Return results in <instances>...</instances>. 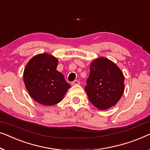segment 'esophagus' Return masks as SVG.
Masks as SVG:
<instances>
[{
    "mask_svg": "<svg viewBox=\"0 0 150 150\" xmlns=\"http://www.w3.org/2000/svg\"><path fill=\"white\" fill-rule=\"evenodd\" d=\"M80 82L78 81V80H75V81H73L72 82V85H79Z\"/></svg>",
    "mask_w": 150,
    "mask_h": 150,
    "instance_id": "esophagus-1",
    "label": "esophagus"
}]
</instances>
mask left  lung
I'll return each instance as SVG.
<instances>
[{"mask_svg":"<svg viewBox=\"0 0 150 150\" xmlns=\"http://www.w3.org/2000/svg\"><path fill=\"white\" fill-rule=\"evenodd\" d=\"M85 91L89 100L100 110L108 109L116 104L124 90V77L114 62L99 58L90 64Z\"/></svg>","mask_w":150,"mask_h":150,"instance_id":"obj_1","label":"left lung"}]
</instances>
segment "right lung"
<instances>
[{
  "mask_svg": "<svg viewBox=\"0 0 150 150\" xmlns=\"http://www.w3.org/2000/svg\"><path fill=\"white\" fill-rule=\"evenodd\" d=\"M58 61L48 54L36 55L27 63L24 82L29 94L36 102L45 106L60 103L71 86L56 70Z\"/></svg>",
  "mask_w": 150,
  "mask_h": 150,
  "instance_id": "right-lung-1",
  "label": "right lung"
}]
</instances>
